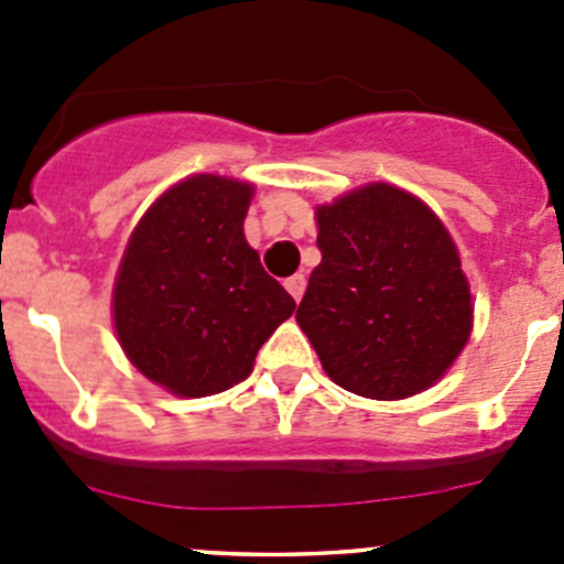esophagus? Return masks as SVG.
<instances>
[{
	"instance_id": "obj_1",
	"label": "esophagus",
	"mask_w": 564,
	"mask_h": 564,
	"mask_svg": "<svg viewBox=\"0 0 564 564\" xmlns=\"http://www.w3.org/2000/svg\"><path fill=\"white\" fill-rule=\"evenodd\" d=\"M305 283H308V281H305L303 272H297V275L286 278V292L292 294V297L297 300V303H300V300H303V294H305Z\"/></svg>"
}]
</instances>
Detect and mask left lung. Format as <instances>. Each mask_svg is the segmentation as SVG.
<instances>
[{
  "mask_svg": "<svg viewBox=\"0 0 564 564\" xmlns=\"http://www.w3.org/2000/svg\"><path fill=\"white\" fill-rule=\"evenodd\" d=\"M322 264L297 324L338 388L377 401L445 377L471 333V294L453 237L429 204L371 182L316 207Z\"/></svg>",
  "mask_w": 564,
  "mask_h": 564,
  "instance_id": "8db88e82",
  "label": "left lung"
}]
</instances>
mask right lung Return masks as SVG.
<instances>
[{
    "label": "right lung",
    "mask_w": 564,
    "mask_h": 564,
    "mask_svg": "<svg viewBox=\"0 0 564 564\" xmlns=\"http://www.w3.org/2000/svg\"><path fill=\"white\" fill-rule=\"evenodd\" d=\"M250 196V182L187 176L147 209L119 261L111 303L119 346L174 395L235 388L297 308L242 235Z\"/></svg>",
    "instance_id": "add662e5"
}]
</instances>
